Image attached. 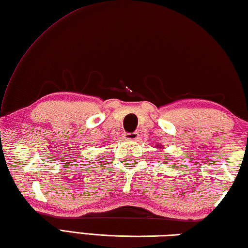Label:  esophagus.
Instances as JSON below:
<instances>
[{
    "mask_svg": "<svg viewBox=\"0 0 248 248\" xmlns=\"http://www.w3.org/2000/svg\"><path fill=\"white\" fill-rule=\"evenodd\" d=\"M124 138L128 140H138L139 139V134L134 132V133H125Z\"/></svg>",
    "mask_w": 248,
    "mask_h": 248,
    "instance_id": "esophagus-1",
    "label": "esophagus"
}]
</instances>
